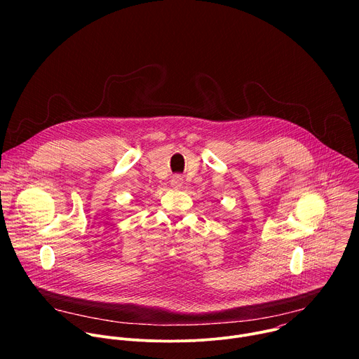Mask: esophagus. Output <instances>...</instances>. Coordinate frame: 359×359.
Segmentation results:
<instances>
[{"mask_svg": "<svg viewBox=\"0 0 359 359\" xmlns=\"http://www.w3.org/2000/svg\"><path fill=\"white\" fill-rule=\"evenodd\" d=\"M182 184H183V177H182V176L176 175V176H173V177L170 179V186H172L173 189H180Z\"/></svg>", "mask_w": 359, "mask_h": 359, "instance_id": "esophagus-1", "label": "esophagus"}]
</instances>
